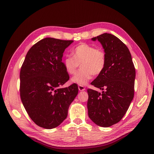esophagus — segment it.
Returning <instances> with one entry per match:
<instances>
[{
    "instance_id": "obj_1",
    "label": "esophagus",
    "mask_w": 154,
    "mask_h": 154,
    "mask_svg": "<svg viewBox=\"0 0 154 154\" xmlns=\"http://www.w3.org/2000/svg\"><path fill=\"white\" fill-rule=\"evenodd\" d=\"M78 90L79 91H85V88L83 86H81V85H79L78 86Z\"/></svg>"
}]
</instances>
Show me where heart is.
I'll return each instance as SVG.
<instances>
[{
    "mask_svg": "<svg viewBox=\"0 0 154 154\" xmlns=\"http://www.w3.org/2000/svg\"><path fill=\"white\" fill-rule=\"evenodd\" d=\"M72 56H66L64 60L66 71L69 75H75L81 65L82 69L71 78L72 83L79 85H87L93 75H99L105 69L106 55L101 48L82 43L72 51Z\"/></svg>",
    "mask_w": 154,
    "mask_h": 154,
    "instance_id": "obj_1",
    "label": "heart"
}]
</instances>
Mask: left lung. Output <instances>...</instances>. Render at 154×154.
<instances>
[{
    "mask_svg": "<svg viewBox=\"0 0 154 154\" xmlns=\"http://www.w3.org/2000/svg\"><path fill=\"white\" fill-rule=\"evenodd\" d=\"M91 40L103 46L106 66L91 85L105 90L88 89V112L96 125L108 127L122 120L134 98L135 69L129 49L114 35L104 33Z\"/></svg>",
    "mask_w": 154,
    "mask_h": 154,
    "instance_id": "8db88e82",
    "label": "left lung"
}]
</instances>
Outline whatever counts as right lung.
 I'll return each instance as SVG.
<instances>
[{
	"label": "right lung",
	"instance_id": "add662e5",
	"mask_svg": "<svg viewBox=\"0 0 154 154\" xmlns=\"http://www.w3.org/2000/svg\"><path fill=\"white\" fill-rule=\"evenodd\" d=\"M73 41L46 38L29 50L20 72V95L36 125L46 129L59 126L78 93L76 83L61 88L69 76L62 57Z\"/></svg>",
	"mask_w": 154,
	"mask_h": 154
}]
</instances>
